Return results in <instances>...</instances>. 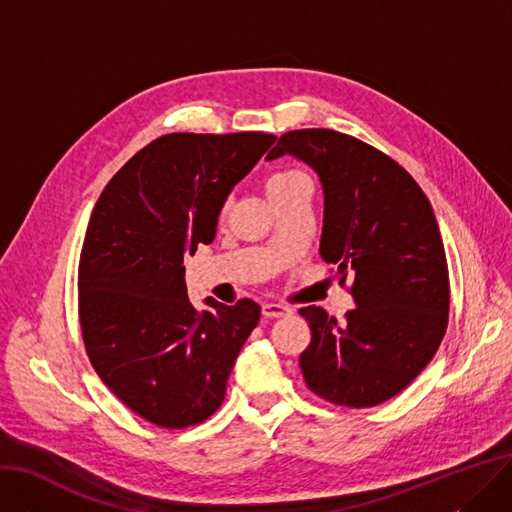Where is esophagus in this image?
<instances>
[{
	"label": "esophagus",
	"mask_w": 512,
	"mask_h": 512,
	"mask_svg": "<svg viewBox=\"0 0 512 512\" xmlns=\"http://www.w3.org/2000/svg\"><path fill=\"white\" fill-rule=\"evenodd\" d=\"M290 313H292L290 306H285V304H281V302H264V304H262V315L269 317V319L285 317V315H290Z\"/></svg>",
	"instance_id": "obj_1"
}]
</instances>
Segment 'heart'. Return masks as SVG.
I'll return each mask as SVG.
<instances>
[{"mask_svg": "<svg viewBox=\"0 0 512 512\" xmlns=\"http://www.w3.org/2000/svg\"><path fill=\"white\" fill-rule=\"evenodd\" d=\"M300 180H309L306 178V174L304 172H300V170H279V172H273L269 178H267V193H269V197L271 195H275V193H279V191H283V189H288L290 185H294V182H300Z\"/></svg>", "mask_w": 512, "mask_h": 512, "instance_id": "1", "label": "heart"}]
</instances>
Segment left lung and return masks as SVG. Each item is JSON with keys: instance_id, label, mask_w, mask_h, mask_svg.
Returning <instances> with one entry per match:
<instances>
[{"instance_id": "8db88e82", "label": "left lung", "mask_w": 512, "mask_h": 512, "mask_svg": "<svg viewBox=\"0 0 512 512\" xmlns=\"http://www.w3.org/2000/svg\"><path fill=\"white\" fill-rule=\"evenodd\" d=\"M294 155L323 185L319 254L355 309L340 325L304 306L311 344L300 370L311 391L336 405L374 407L399 395L439 349L447 330L449 275L431 203L395 159L325 128L285 132L267 159Z\"/></svg>"}]
</instances>
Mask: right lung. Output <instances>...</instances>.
<instances>
[{
    "mask_svg": "<svg viewBox=\"0 0 512 512\" xmlns=\"http://www.w3.org/2000/svg\"><path fill=\"white\" fill-rule=\"evenodd\" d=\"M264 132L166 134L100 193L79 256V323L111 393L161 428L208 420L260 306L187 296L185 256L212 243L237 182L269 151Z\"/></svg>",
    "mask_w": 512,
    "mask_h": 512,
    "instance_id": "add662e5",
    "label": "right lung"
}]
</instances>
